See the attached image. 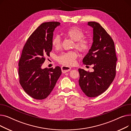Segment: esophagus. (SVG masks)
Returning a JSON list of instances; mask_svg holds the SVG:
<instances>
[{
  "mask_svg": "<svg viewBox=\"0 0 131 131\" xmlns=\"http://www.w3.org/2000/svg\"><path fill=\"white\" fill-rule=\"evenodd\" d=\"M61 68L62 72H63V73H65L69 72L71 69V67L66 66H61Z\"/></svg>",
  "mask_w": 131,
  "mask_h": 131,
  "instance_id": "esophagus-1",
  "label": "esophagus"
}]
</instances>
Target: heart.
<instances>
[{
	"label": "heart",
	"instance_id": "obj_1",
	"mask_svg": "<svg viewBox=\"0 0 131 131\" xmlns=\"http://www.w3.org/2000/svg\"><path fill=\"white\" fill-rule=\"evenodd\" d=\"M65 35L75 41V47L80 52H85L90 48V41L84 38V33L82 30L77 27H72L65 32ZM61 38L59 35L53 37L52 45L56 49H58L61 46ZM78 53L74 51L63 52L57 57V61L60 64L65 66H71L75 63V59Z\"/></svg>",
	"mask_w": 131,
	"mask_h": 131
}]
</instances>
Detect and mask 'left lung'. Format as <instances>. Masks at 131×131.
I'll return each mask as SVG.
<instances>
[{
  "mask_svg": "<svg viewBox=\"0 0 131 131\" xmlns=\"http://www.w3.org/2000/svg\"><path fill=\"white\" fill-rule=\"evenodd\" d=\"M93 28V43L83 59L84 65H93V72L79 68L80 86L89 97H96L104 93L116 75V57L114 41L100 24L89 22Z\"/></svg>",
  "mask_w": 131,
  "mask_h": 131,
  "instance_id": "left-lung-1",
  "label": "left lung"
}]
</instances>
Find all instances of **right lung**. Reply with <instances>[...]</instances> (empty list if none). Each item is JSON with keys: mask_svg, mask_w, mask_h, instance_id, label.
<instances>
[{"mask_svg": "<svg viewBox=\"0 0 131 131\" xmlns=\"http://www.w3.org/2000/svg\"><path fill=\"white\" fill-rule=\"evenodd\" d=\"M60 24L58 22L42 23L30 36L23 47L18 63L19 83L24 91L35 99L46 98L61 74L59 66L41 68L45 56H50L53 32Z\"/></svg>", "mask_w": 131, "mask_h": 131, "instance_id": "add662e5", "label": "right lung"}]
</instances>
